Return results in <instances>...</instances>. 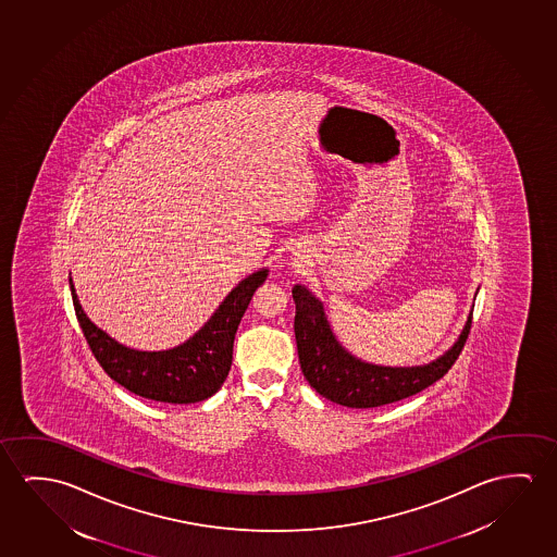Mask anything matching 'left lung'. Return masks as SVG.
Returning <instances> with one entry per match:
<instances>
[{"label":"left lung","instance_id":"left-lung-1","mask_svg":"<svg viewBox=\"0 0 557 557\" xmlns=\"http://www.w3.org/2000/svg\"><path fill=\"white\" fill-rule=\"evenodd\" d=\"M293 300L302 374L322 397L351 409L382 407L426 389L454 367L471 334L472 314H469L454 347L434 362L409 369L377 367L343 349L327 324L322 302L307 287L295 285Z\"/></svg>","mask_w":557,"mask_h":557}]
</instances>
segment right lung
I'll use <instances>...</instances> for the list:
<instances>
[{"mask_svg": "<svg viewBox=\"0 0 557 557\" xmlns=\"http://www.w3.org/2000/svg\"><path fill=\"white\" fill-rule=\"evenodd\" d=\"M265 277L268 270L245 277L197 334L168 351H137L115 342L88 320L71 277L69 285L86 343L106 374L145 399L187 405L205 401L222 387L232 369L240 318Z\"/></svg>", "mask_w": 557, "mask_h": 557, "instance_id": "add662e5", "label": "right lung"}]
</instances>
